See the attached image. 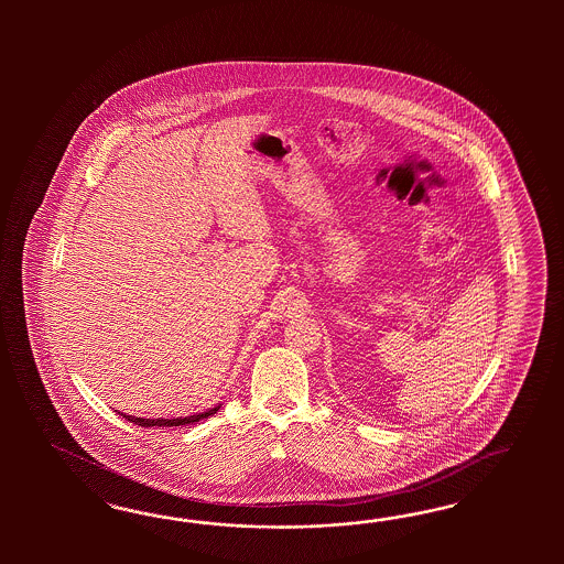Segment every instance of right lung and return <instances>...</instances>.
<instances>
[{
	"mask_svg": "<svg viewBox=\"0 0 564 564\" xmlns=\"http://www.w3.org/2000/svg\"><path fill=\"white\" fill-rule=\"evenodd\" d=\"M221 410V403L219 405H215L213 410L203 411V413H194V415H186V417H171V420H165V417H156V420H151V417H137V415H126V413H120L123 415L128 422H134L137 426L142 427H173V426H186V424H194V422H200V420H205L208 415H213V413H217V411Z\"/></svg>",
	"mask_w": 564,
	"mask_h": 564,
	"instance_id": "1",
	"label": "right lung"
}]
</instances>
